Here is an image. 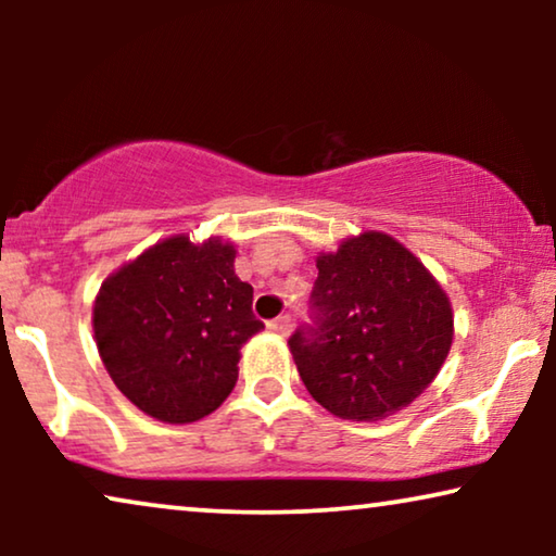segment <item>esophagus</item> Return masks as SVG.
<instances>
[{"instance_id":"obj_1","label":"esophagus","mask_w":556,"mask_h":556,"mask_svg":"<svg viewBox=\"0 0 556 556\" xmlns=\"http://www.w3.org/2000/svg\"><path fill=\"white\" fill-rule=\"evenodd\" d=\"M268 329H270V331H276V333H280V337H286V333L291 331V316L283 314V316L273 318V321L268 324Z\"/></svg>"}]
</instances>
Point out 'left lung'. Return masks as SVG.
I'll return each mask as SVG.
<instances>
[{
  "mask_svg": "<svg viewBox=\"0 0 556 556\" xmlns=\"http://www.w3.org/2000/svg\"><path fill=\"white\" fill-rule=\"evenodd\" d=\"M311 324L288 339L318 405L356 422L407 407L443 367L453 308L425 265L382 232L341 242L316 261Z\"/></svg>",
  "mask_w": 556,
  "mask_h": 556,
  "instance_id": "obj_1",
  "label": "left lung"
}]
</instances>
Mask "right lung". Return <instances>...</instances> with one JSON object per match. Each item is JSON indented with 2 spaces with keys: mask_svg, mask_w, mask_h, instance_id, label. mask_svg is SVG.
<instances>
[{
  "mask_svg": "<svg viewBox=\"0 0 556 556\" xmlns=\"http://www.w3.org/2000/svg\"><path fill=\"white\" fill-rule=\"evenodd\" d=\"M235 248L185 235L149 248L105 280L93 306L101 359L121 392L162 422H194L238 382L240 346L265 329Z\"/></svg>",
  "mask_w": 556,
  "mask_h": 556,
  "instance_id": "right-lung-1",
  "label": "right lung"
}]
</instances>
